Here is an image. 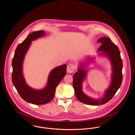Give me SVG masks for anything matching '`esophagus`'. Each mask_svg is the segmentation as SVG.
<instances>
[{"mask_svg":"<svg viewBox=\"0 0 135 135\" xmlns=\"http://www.w3.org/2000/svg\"><path fill=\"white\" fill-rule=\"evenodd\" d=\"M67 71H68V72L69 73H73L75 71V65H74L73 64L71 63L68 66Z\"/></svg>","mask_w":135,"mask_h":135,"instance_id":"esophagus-1","label":"esophagus"}]
</instances>
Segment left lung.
<instances>
[{"label":"left lung","mask_w":135,"mask_h":135,"mask_svg":"<svg viewBox=\"0 0 135 135\" xmlns=\"http://www.w3.org/2000/svg\"><path fill=\"white\" fill-rule=\"evenodd\" d=\"M102 43L98 51L109 57L112 65V76L111 85L105 92L103 98L94 99L85 95L82 91V83L86 76L85 69L79 68L74 74L73 86L76 98L83 103L89 105H100L109 102L116 93L122 84L123 80L122 60L118 47L107 37H103L98 41Z\"/></svg>","instance_id":"1"}]
</instances>
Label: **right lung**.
Returning <instances> with one entry per match:
<instances>
[{
	"mask_svg": "<svg viewBox=\"0 0 135 135\" xmlns=\"http://www.w3.org/2000/svg\"><path fill=\"white\" fill-rule=\"evenodd\" d=\"M42 30L30 33L15 49L12 65V82L17 92L26 102L35 104L43 105L49 103L54 97L56 88L66 72V65L58 66L51 71L46 86L43 90H34L28 86L25 81L22 73V65L25 55L29 47L31 41L43 36Z\"/></svg>",
	"mask_w": 135,
	"mask_h": 135,
	"instance_id": "1",
	"label": "right lung"
}]
</instances>
